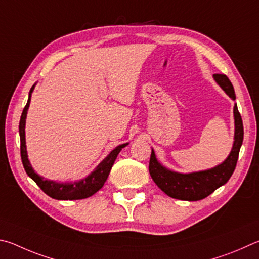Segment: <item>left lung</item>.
<instances>
[{
    "instance_id": "left-lung-1",
    "label": "left lung",
    "mask_w": 259,
    "mask_h": 259,
    "mask_svg": "<svg viewBox=\"0 0 259 259\" xmlns=\"http://www.w3.org/2000/svg\"><path fill=\"white\" fill-rule=\"evenodd\" d=\"M214 78L225 93L231 99L235 100L234 89L230 79L223 74H215ZM234 122L235 133L234 143L226 160L215 168L197 171V173L181 174L168 170L157 161L155 152L151 151L149 171L155 183L164 191L167 196L179 199V200L197 201L205 199L216 189L225 184L232 176L237 166L239 151L243 141V124L242 118L238 110L237 104H234Z\"/></svg>"
}]
</instances>
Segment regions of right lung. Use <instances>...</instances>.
<instances>
[{"label": "right lung", "mask_w": 259, "mask_h": 259, "mask_svg": "<svg viewBox=\"0 0 259 259\" xmlns=\"http://www.w3.org/2000/svg\"><path fill=\"white\" fill-rule=\"evenodd\" d=\"M34 90L33 88L29 91V98L27 104L22 110L21 117H20V122H19V134H20V155H21V161L22 165H24V168L26 170L27 175L34 181V182L38 185L40 190L44 193H47L49 197L53 199H57V200H77V199H85L91 196H93L95 192H98L100 189L103 187L104 182L108 178L109 173H110V169L115 162L118 153L126 144H120L116 149L109 153L108 157L104 158L102 162H100L99 166L95 168L92 173H91L88 178L78 181V182L74 183H57L53 182V181H48L40 178L31 168V165L29 164L28 157H27V151H26V141H25V122H26V116H27V110H28L29 102H30V94Z\"/></svg>", "instance_id": "obj_1"}]
</instances>
